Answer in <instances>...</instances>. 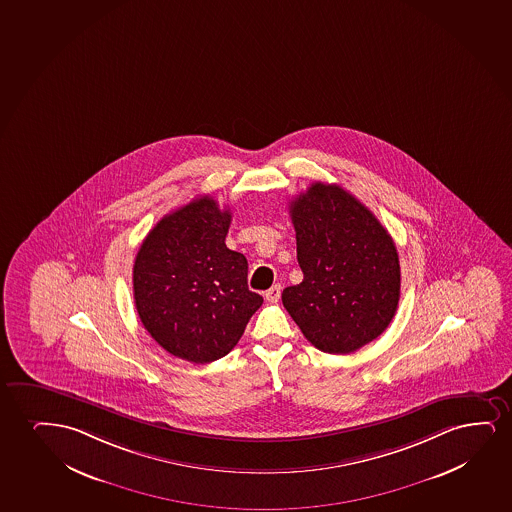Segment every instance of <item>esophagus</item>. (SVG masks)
<instances>
[{
  "label": "esophagus",
  "mask_w": 512,
  "mask_h": 512,
  "mask_svg": "<svg viewBox=\"0 0 512 512\" xmlns=\"http://www.w3.org/2000/svg\"><path fill=\"white\" fill-rule=\"evenodd\" d=\"M281 297V285H274L266 292L267 302H278Z\"/></svg>",
  "instance_id": "1"
}]
</instances>
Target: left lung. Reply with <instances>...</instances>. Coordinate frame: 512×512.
<instances>
[{
  "label": "left lung",
  "mask_w": 512,
  "mask_h": 512,
  "mask_svg": "<svg viewBox=\"0 0 512 512\" xmlns=\"http://www.w3.org/2000/svg\"><path fill=\"white\" fill-rule=\"evenodd\" d=\"M290 215L304 279L283 290V306L319 351H358L398 309L401 271L391 234L337 184L314 182L290 203Z\"/></svg>",
  "instance_id": "1"
}]
</instances>
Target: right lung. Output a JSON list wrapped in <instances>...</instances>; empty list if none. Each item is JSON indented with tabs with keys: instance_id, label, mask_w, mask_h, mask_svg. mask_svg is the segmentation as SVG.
Listing matches in <instances>:
<instances>
[{
	"instance_id": "right-lung-1",
	"label": "right lung",
	"mask_w": 512,
	"mask_h": 512,
	"mask_svg": "<svg viewBox=\"0 0 512 512\" xmlns=\"http://www.w3.org/2000/svg\"><path fill=\"white\" fill-rule=\"evenodd\" d=\"M233 215L210 196L149 231L133 264L140 321L165 351L196 365L224 358L264 299L248 290V262L226 246Z\"/></svg>"
}]
</instances>
